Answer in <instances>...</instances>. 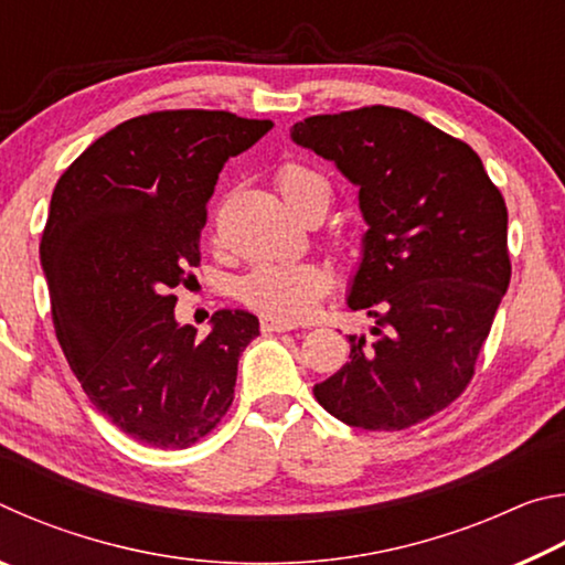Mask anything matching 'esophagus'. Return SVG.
Masks as SVG:
<instances>
[{"label":"esophagus","instance_id":"esophagus-1","mask_svg":"<svg viewBox=\"0 0 565 565\" xmlns=\"http://www.w3.org/2000/svg\"><path fill=\"white\" fill-rule=\"evenodd\" d=\"M291 329H296V327H294V323H289V321L271 319V317H264L262 319V331H266V333H284V331H291Z\"/></svg>","mask_w":565,"mask_h":565}]
</instances>
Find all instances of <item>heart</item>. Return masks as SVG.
Wrapping results in <instances>:
<instances>
[{
  "instance_id": "obj_1",
  "label": "heart",
  "mask_w": 565,
  "mask_h": 565,
  "mask_svg": "<svg viewBox=\"0 0 565 565\" xmlns=\"http://www.w3.org/2000/svg\"><path fill=\"white\" fill-rule=\"evenodd\" d=\"M276 186L296 212L317 191H329L327 179L311 167L289 161L276 171ZM331 276L317 262H274L259 264L244 276L238 296L246 306L264 317L296 321L309 313L323 294L329 291Z\"/></svg>"
}]
</instances>
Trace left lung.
<instances>
[{
    "label": "left lung",
    "instance_id": "left-lung-1",
    "mask_svg": "<svg viewBox=\"0 0 565 565\" xmlns=\"http://www.w3.org/2000/svg\"><path fill=\"white\" fill-rule=\"evenodd\" d=\"M291 139L359 186L369 224L349 306L374 327L313 396L349 426L404 431L471 384L511 281L509 209L466 141L404 109L319 114Z\"/></svg>",
    "mask_w": 565,
    "mask_h": 565
}]
</instances>
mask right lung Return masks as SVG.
I'll return each mask as SVG.
<instances>
[{
  "instance_id": "right-lung-1",
  "label": "right lung",
  "mask_w": 565,
  "mask_h": 565,
  "mask_svg": "<svg viewBox=\"0 0 565 565\" xmlns=\"http://www.w3.org/2000/svg\"><path fill=\"white\" fill-rule=\"evenodd\" d=\"M271 127L232 111L141 114L56 181L40 244L56 339L92 404L141 444L186 448L232 406L259 319L216 311L199 337L177 323L171 291L196 281L218 171Z\"/></svg>"
}]
</instances>
